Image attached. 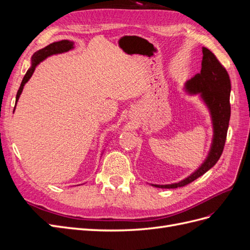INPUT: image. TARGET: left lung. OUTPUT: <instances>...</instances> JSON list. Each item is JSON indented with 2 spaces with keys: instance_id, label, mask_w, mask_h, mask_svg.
<instances>
[{
  "instance_id": "obj_1",
  "label": "left lung",
  "mask_w": 250,
  "mask_h": 250,
  "mask_svg": "<svg viewBox=\"0 0 250 250\" xmlns=\"http://www.w3.org/2000/svg\"><path fill=\"white\" fill-rule=\"evenodd\" d=\"M202 53L201 71L190 80L186 81L184 92L188 96H198L209 112L213 137L208 155L199 167L183 180L169 185L149 184L152 187L176 188L191 184L213 168L222 154L230 118V79L228 72L213 53L204 47Z\"/></svg>"
}]
</instances>
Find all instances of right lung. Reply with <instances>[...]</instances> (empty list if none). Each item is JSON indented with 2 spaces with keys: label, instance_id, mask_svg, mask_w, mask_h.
<instances>
[{
  "label": "right lung",
  "instance_id": "right-lung-1",
  "mask_svg": "<svg viewBox=\"0 0 250 250\" xmlns=\"http://www.w3.org/2000/svg\"><path fill=\"white\" fill-rule=\"evenodd\" d=\"M74 43L75 42H72V41L63 40V41L50 43L49 46L44 47V48H42V49H41V50H39V51L34 53V54L31 57V66H30V69L27 71L24 78H22V81L21 83V86H20V88L18 90L17 98H16V106H14V110H16L17 104H18V101L20 99L22 89H24V86H25L26 83L29 81V79L31 78V76H32L35 69H36V66L39 65L42 62H43L44 59L48 58L49 56L62 54V53H65V52H69L70 50H73L74 49Z\"/></svg>",
  "mask_w": 250,
  "mask_h": 250
}]
</instances>
